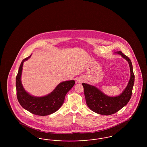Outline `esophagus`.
<instances>
[{"label": "esophagus", "instance_id": "34e87169", "mask_svg": "<svg viewBox=\"0 0 147 147\" xmlns=\"http://www.w3.org/2000/svg\"><path fill=\"white\" fill-rule=\"evenodd\" d=\"M83 81H84V79H83V78L82 77H79L76 79V82H78V83H81V82H83Z\"/></svg>", "mask_w": 147, "mask_h": 147}]
</instances>
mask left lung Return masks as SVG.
Instances as JSON below:
<instances>
[{"label": "left lung", "mask_w": 147, "mask_h": 147, "mask_svg": "<svg viewBox=\"0 0 147 147\" xmlns=\"http://www.w3.org/2000/svg\"><path fill=\"white\" fill-rule=\"evenodd\" d=\"M120 54L128 61L130 67V77L125 89L119 95L110 96L104 93L96 87L88 84L82 83L87 105L92 111L103 115H109L120 111L128 103L132 94L135 76L131 62L128 57L121 51L114 54Z\"/></svg>", "instance_id": "obj_1"}]
</instances>
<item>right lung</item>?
Returning <instances> with one entry per match:
<instances>
[{"label":"right lung","mask_w":147,"mask_h":147,"mask_svg":"<svg viewBox=\"0 0 147 147\" xmlns=\"http://www.w3.org/2000/svg\"><path fill=\"white\" fill-rule=\"evenodd\" d=\"M31 55L22 60L19 68L16 83L17 98L22 107L27 111L36 115H49L56 112L61 107L66 94L71 89L76 82L74 80L63 81L46 95H32L24 88L21 80L24 62L28 60Z\"/></svg>","instance_id":"1"}]
</instances>
